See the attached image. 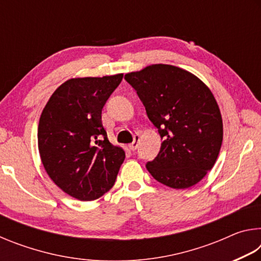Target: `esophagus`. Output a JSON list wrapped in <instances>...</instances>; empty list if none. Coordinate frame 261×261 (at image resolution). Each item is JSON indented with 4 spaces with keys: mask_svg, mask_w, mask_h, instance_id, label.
I'll use <instances>...</instances> for the list:
<instances>
[{
    "mask_svg": "<svg viewBox=\"0 0 261 261\" xmlns=\"http://www.w3.org/2000/svg\"><path fill=\"white\" fill-rule=\"evenodd\" d=\"M139 139H140V137L138 135H136L134 137V141H132V143L129 145V147H130V149H132V151H136V149L138 148V146H139Z\"/></svg>",
    "mask_w": 261,
    "mask_h": 261,
    "instance_id": "obj_1",
    "label": "esophagus"
}]
</instances>
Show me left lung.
Listing matches in <instances>:
<instances>
[{
    "instance_id": "8db88e82",
    "label": "left lung",
    "mask_w": 261,
    "mask_h": 261,
    "mask_svg": "<svg viewBox=\"0 0 261 261\" xmlns=\"http://www.w3.org/2000/svg\"><path fill=\"white\" fill-rule=\"evenodd\" d=\"M162 144L146 163L158 182L173 189L197 184L213 168L223 138L219 106L199 78L169 64L126 73Z\"/></svg>"
}]
</instances>
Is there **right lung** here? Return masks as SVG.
I'll list each match as a JSON object with an SVG mask.
<instances>
[{
  "mask_svg": "<svg viewBox=\"0 0 261 261\" xmlns=\"http://www.w3.org/2000/svg\"><path fill=\"white\" fill-rule=\"evenodd\" d=\"M123 74L69 79L53 93L38 127L42 165L57 187L94 200L116 180L125 153L108 140L101 113Z\"/></svg>",
  "mask_w": 261,
  "mask_h": 261,
  "instance_id": "add662e5",
  "label": "right lung"
}]
</instances>
